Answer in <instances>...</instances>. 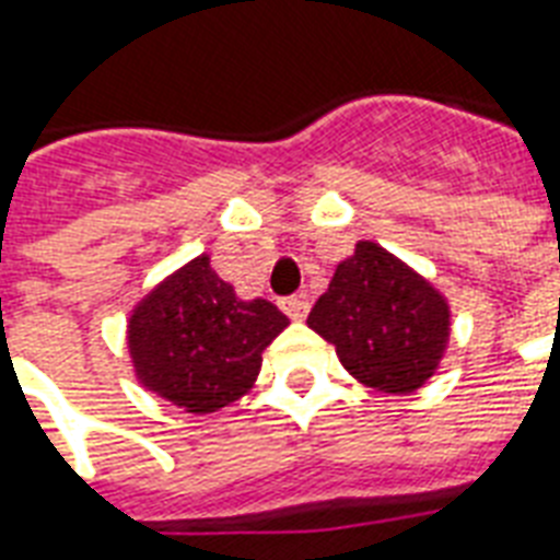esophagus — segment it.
<instances>
[{
	"instance_id": "34e87169",
	"label": "esophagus",
	"mask_w": 560,
	"mask_h": 560,
	"mask_svg": "<svg viewBox=\"0 0 560 560\" xmlns=\"http://www.w3.org/2000/svg\"><path fill=\"white\" fill-rule=\"evenodd\" d=\"M281 311L293 319V323H302L307 316V311H311V305H307L305 296H290V299H281Z\"/></svg>"
}]
</instances>
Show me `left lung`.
Segmentation results:
<instances>
[{"label":"left lung","instance_id":"1","mask_svg":"<svg viewBox=\"0 0 560 560\" xmlns=\"http://www.w3.org/2000/svg\"><path fill=\"white\" fill-rule=\"evenodd\" d=\"M337 349L346 372L389 395L421 389L442 363L451 340L447 299L374 241H358L307 316Z\"/></svg>","mask_w":560,"mask_h":560}]
</instances>
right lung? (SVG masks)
Segmentation results:
<instances>
[{"instance_id":"right-lung-1","label":"right lung","mask_w":560,"mask_h":560,"mask_svg":"<svg viewBox=\"0 0 560 560\" xmlns=\"http://www.w3.org/2000/svg\"><path fill=\"white\" fill-rule=\"evenodd\" d=\"M288 325L267 299L237 296L202 253L130 311L127 349L144 389L206 416L253 389L264 349Z\"/></svg>"}]
</instances>
